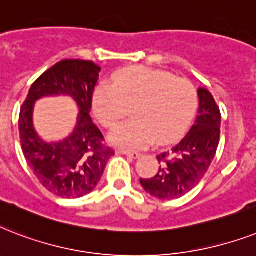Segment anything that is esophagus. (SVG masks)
Wrapping results in <instances>:
<instances>
[{
	"mask_svg": "<svg viewBox=\"0 0 256 256\" xmlns=\"http://www.w3.org/2000/svg\"><path fill=\"white\" fill-rule=\"evenodd\" d=\"M118 154H124V156H128L130 158H138L141 156V153L138 152H130V150H118Z\"/></svg>",
	"mask_w": 256,
	"mask_h": 256,
	"instance_id": "1",
	"label": "esophagus"
}]
</instances>
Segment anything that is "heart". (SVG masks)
<instances>
[{
    "label": "heart",
    "instance_id": "heart-1",
    "mask_svg": "<svg viewBox=\"0 0 256 256\" xmlns=\"http://www.w3.org/2000/svg\"><path fill=\"white\" fill-rule=\"evenodd\" d=\"M198 107L193 83L168 71L134 66L120 71L114 86L100 84L94 95L96 118L106 128H115L130 115L134 120L116 128L110 136L115 146L145 148L170 144L189 128Z\"/></svg>",
    "mask_w": 256,
    "mask_h": 256
}]
</instances>
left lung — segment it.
Instances as JSON below:
<instances>
[{
	"label": "left lung",
	"instance_id": "left-lung-1",
	"mask_svg": "<svg viewBox=\"0 0 256 256\" xmlns=\"http://www.w3.org/2000/svg\"><path fill=\"white\" fill-rule=\"evenodd\" d=\"M200 110L194 126L174 148L157 156L161 164L152 178H140L146 193L160 200L181 198L200 184L216 157L220 111L212 94L198 88Z\"/></svg>",
	"mask_w": 256,
	"mask_h": 256
}]
</instances>
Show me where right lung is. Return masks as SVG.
<instances>
[{"label":"right lung","mask_w":256,"mask_h":256,"mask_svg":"<svg viewBox=\"0 0 256 256\" xmlns=\"http://www.w3.org/2000/svg\"><path fill=\"white\" fill-rule=\"evenodd\" d=\"M100 67L92 60L64 59L44 71L28 90L20 112V138L26 162L50 193L79 198L91 193L115 154L90 116ZM68 94L81 110L77 128L59 143H44L32 126V107L44 96Z\"/></svg>","instance_id":"right-lung-1"}]
</instances>
